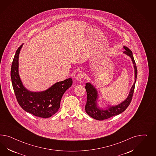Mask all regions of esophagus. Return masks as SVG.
<instances>
[{
    "instance_id": "34e87169",
    "label": "esophagus",
    "mask_w": 156,
    "mask_h": 156,
    "mask_svg": "<svg viewBox=\"0 0 156 156\" xmlns=\"http://www.w3.org/2000/svg\"><path fill=\"white\" fill-rule=\"evenodd\" d=\"M84 74L82 72L80 71L78 73V74L76 75V80L78 81V82H80L81 80H83V78H84Z\"/></svg>"
}]
</instances>
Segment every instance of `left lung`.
I'll return each mask as SVG.
<instances>
[{"label":"left lung","instance_id":"8db88e82","mask_svg":"<svg viewBox=\"0 0 156 156\" xmlns=\"http://www.w3.org/2000/svg\"><path fill=\"white\" fill-rule=\"evenodd\" d=\"M123 48L125 49V51L123 52L132 58L133 63L134 64V67L135 70V82L131 88L129 94L126 99L121 104L114 106H110L108 109L106 110L99 109L97 106L96 101L97 99V90H95L93 85H91L90 83H86L85 86V89L87 93V102L85 105V110L88 115H89L90 117L94 118L95 119L102 121L122 113L123 112H124L127 109V108L132 101L135 88L136 81L137 79V66L133 55L132 52L128 48V47L124 46Z\"/></svg>","mask_w":156,"mask_h":156}]
</instances>
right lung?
Instances as JSON below:
<instances>
[{
	"mask_svg": "<svg viewBox=\"0 0 156 156\" xmlns=\"http://www.w3.org/2000/svg\"><path fill=\"white\" fill-rule=\"evenodd\" d=\"M22 45L16 50L11 65V78L17 101L26 112L46 118L56 113L60 108L62 97L73 83L71 78L57 82L42 92H31L25 89L18 73V58Z\"/></svg>",
	"mask_w": 156,
	"mask_h": 156,
	"instance_id": "right-lung-1",
	"label": "right lung"
}]
</instances>
